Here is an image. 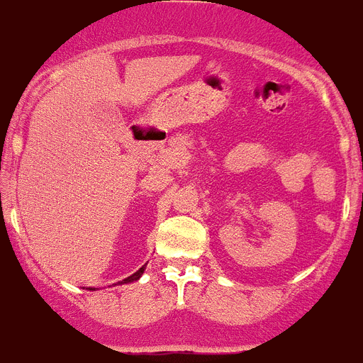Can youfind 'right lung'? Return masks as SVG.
<instances>
[{
  "label": "right lung",
  "instance_id": "right-lung-1",
  "mask_svg": "<svg viewBox=\"0 0 363 363\" xmlns=\"http://www.w3.org/2000/svg\"><path fill=\"white\" fill-rule=\"evenodd\" d=\"M145 267H147V264H143V267H141L140 270H138V272H134V274H132V276H128V278H125V279H123V281H119V284L123 285V284H132V281H138V279L141 278V274L145 272ZM89 291H95V289L89 287Z\"/></svg>",
  "mask_w": 363,
  "mask_h": 363
}]
</instances>
